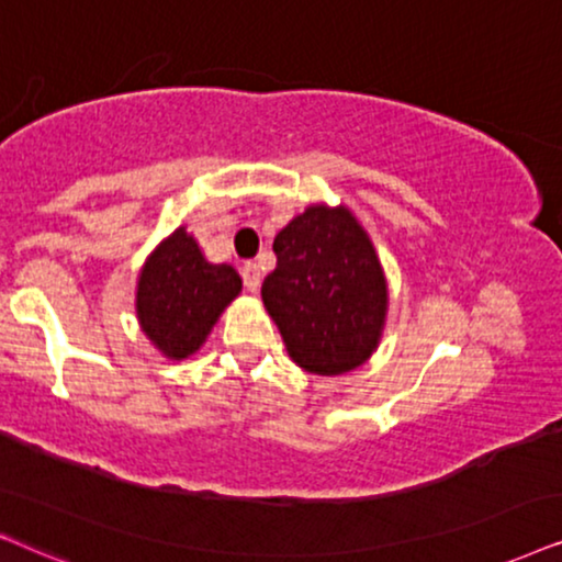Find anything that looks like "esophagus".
I'll return each instance as SVG.
<instances>
[{"label": "esophagus", "instance_id": "esophagus-1", "mask_svg": "<svg viewBox=\"0 0 562 562\" xmlns=\"http://www.w3.org/2000/svg\"><path fill=\"white\" fill-rule=\"evenodd\" d=\"M241 277H244V285H246V290H257L259 288V280H261V274H259V265L257 261H244V267H241Z\"/></svg>", "mask_w": 562, "mask_h": 562}]
</instances>
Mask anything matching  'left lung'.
I'll list each match as a JSON object with an SVG mask.
<instances>
[{"mask_svg": "<svg viewBox=\"0 0 562 562\" xmlns=\"http://www.w3.org/2000/svg\"><path fill=\"white\" fill-rule=\"evenodd\" d=\"M261 301L288 355L316 375L359 368L378 347L387 288L372 241L347 207H308L274 236Z\"/></svg>", "mask_w": 562, "mask_h": 562, "instance_id": "8db88e82", "label": "left lung"}]
</instances>
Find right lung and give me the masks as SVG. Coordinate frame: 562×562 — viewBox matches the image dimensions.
Segmentation results:
<instances>
[{
  "mask_svg": "<svg viewBox=\"0 0 562 562\" xmlns=\"http://www.w3.org/2000/svg\"><path fill=\"white\" fill-rule=\"evenodd\" d=\"M241 293V277L228 265H211L194 238L177 228L138 280L136 311L148 339L171 359L200 349L221 311Z\"/></svg>",
  "mask_w": 562,
  "mask_h": 562,
  "instance_id": "obj_1",
  "label": "right lung"
}]
</instances>
